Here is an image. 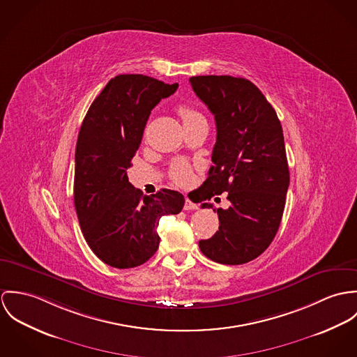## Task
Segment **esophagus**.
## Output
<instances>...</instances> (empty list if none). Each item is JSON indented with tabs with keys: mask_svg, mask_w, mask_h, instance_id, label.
Returning a JSON list of instances; mask_svg holds the SVG:
<instances>
[{
	"mask_svg": "<svg viewBox=\"0 0 357 357\" xmlns=\"http://www.w3.org/2000/svg\"><path fill=\"white\" fill-rule=\"evenodd\" d=\"M197 204L192 202L189 198L185 199V205H183V209H185V211H195V209H197Z\"/></svg>",
	"mask_w": 357,
	"mask_h": 357,
	"instance_id": "obj_1",
	"label": "esophagus"
}]
</instances>
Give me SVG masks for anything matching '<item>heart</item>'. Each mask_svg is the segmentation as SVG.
I'll return each instance as SVG.
<instances>
[{"label":"heart","mask_w":357,"mask_h":357,"mask_svg":"<svg viewBox=\"0 0 357 357\" xmlns=\"http://www.w3.org/2000/svg\"><path fill=\"white\" fill-rule=\"evenodd\" d=\"M178 114L183 120V124L196 121V120L204 119L202 115L198 112L197 109H195L192 105L188 104H181L178 107ZM172 179L178 183V185H186L190 178H192V171L189 168V165L183 161H178L174 167H172Z\"/></svg>","instance_id":"1"}]
</instances>
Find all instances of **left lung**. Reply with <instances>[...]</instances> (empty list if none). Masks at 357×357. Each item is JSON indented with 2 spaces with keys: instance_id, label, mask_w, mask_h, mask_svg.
I'll return each mask as SVG.
<instances>
[{
  "instance_id": "left-lung-1",
  "label": "left lung",
  "mask_w": 357,
  "mask_h": 357,
  "mask_svg": "<svg viewBox=\"0 0 357 357\" xmlns=\"http://www.w3.org/2000/svg\"><path fill=\"white\" fill-rule=\"evenodd\" d=\"M189 80L216 121L213 165L198 188L201 201L229 193L231 202L227 209L201 205L218 212L220 225L198 245L216 263L243 264L270 246L282 220L290 181L282 126L250 80L229 75Z\"/></svg>"
}]
</instances>
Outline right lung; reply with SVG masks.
<instances>
[{"instance_id":"right-lung-1","label":"right lung","mask_w":357,"mask_h":357,"mask_svg":"<svg viewBox=\"0 0 357 357\" xmlns=\"http://www.w3.org/2000/svg\"><path fill=\"white\" fill-rule=\"evenodd\" d=\"M178 83L124 74L109 80L80 126L75 152L74 202L83 237L94 255L115 268H132L158 250L161 216L176 215L185 197L168 189L142 196L127 168L142 141L151 111Z\"/></svg>"}]
</instances>
